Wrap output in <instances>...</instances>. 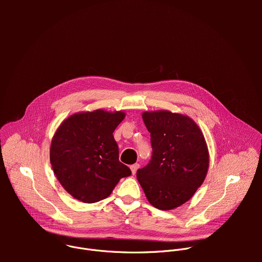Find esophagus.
Segmentation results:
<instances>
[{
    "instance_id": "34e87169",
    "label": "esophagus",
    "mask_w": 262,
    "mask_h": 262,
    "mask_svg": "<svg viewBox=\"0 0 262 262\" xmlns=\"http://www.w3.org/2000/svg\"><path fill=\"white\" fill-rule=\"evenodd\" d=\"M139 167H140V165H139V164H134V165H132V166H130V170H132V173H133L134 175L137 173V171H138Z\"/></svg>"
}]
</instances>
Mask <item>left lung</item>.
Masks as SVG:
<instances>
[{"label": "left lung", "instance_id": "1", "mask_svg": "<svg viewBox=\"0 0 262 262\" xmlns=\"http://www.w3.org/2000/svg\"><path fill=\"white\" fill-rule=\"evenodd\" d=\"M151 160L137 178L155 207L169 210L190 200L205 179L208 151L202 132L189 117L169 111L145 112Z\"/></svg>", "mask_w": 262, "mask_h": 262}]
</instances>
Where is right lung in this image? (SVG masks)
<instances>
[{"instance_id":"right-lung-1","label":"right lung","mask_w":262,"mask_h":262,"mask_svg":"<svg viewBox=\"0 0 262 262\" xmlns=\"http://www.w3.org/2000/svg\"><path fill=\"white\" fill-rule=\"evenodd\" d=\"M123 112L96 110L74 114L56 132L50 159L58 180L76 199L94 203L105 199L122 177L132 174L119 161L113 133Z\"/></svg>"}]
</instances>
